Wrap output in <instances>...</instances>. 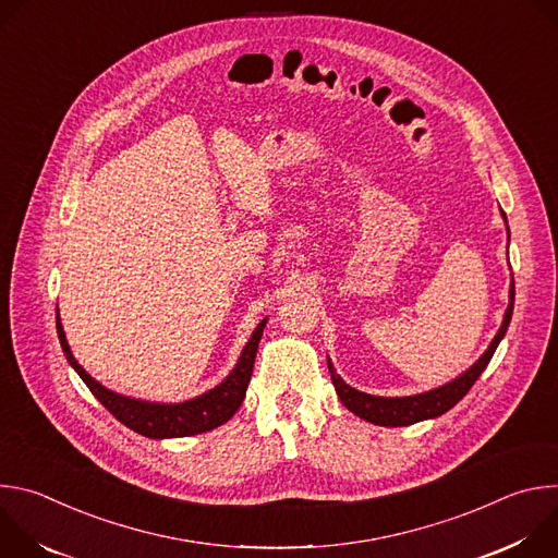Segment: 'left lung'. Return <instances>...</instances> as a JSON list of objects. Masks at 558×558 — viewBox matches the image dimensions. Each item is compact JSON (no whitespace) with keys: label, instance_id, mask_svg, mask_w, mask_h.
Segmentation results:
<instances>
[{"label":"left lung","instance_id":"1","mask_svg":"<svg viewBox=\"0 0 558 558\" xmlns=\"http://www.w3.org/2000/svg\"><path fill=\"white\" fill-rule=\"evenodd\" d=\"M504 220L506 214L501 211ZM506 229H508V241H510V227L506 220ZM512 308H514V278L510 282V300H508V308L504 313V323L497 331V336L493 338V342L488 344V349L484 351V355L476 360L470 368H465L463 373H459L454 379L446 381L444 386H437L433 390L426 392H417V395H404V397H379V395H368L362 392L353 386H349L336 371L333 362L327 357L329 362V373L336 386V392L340 397V402L357 417H362L364 422H371L375 426H411L424 420H435L444 413H448L459 400H463V395L472 388V384L480 379V375L484 373V368L488 366V362L493 360L499 342L504 340L508 325L512 320Z\"/></svg>","mask_w":558,"mask_h":558}]
</instances>
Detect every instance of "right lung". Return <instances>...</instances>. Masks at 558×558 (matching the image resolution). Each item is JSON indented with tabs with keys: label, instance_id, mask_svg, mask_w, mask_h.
<instances>
[{
	"label": "right lung",
	"instance_id": "1",
	"mask_svg": "<svg viewBox=\"0 0 558 558\" xmlns=\"http://www.w3.org/2000/svg\"><path fill=\"white\" fill-rule=\"evenodd\" d=\"M267 325L265 320L258 323L254 329L250 342L245 344L241 357H238L231 373L216 384L214 388L205 390L203 395L192 397V400L179 402V404H163V402H147L136 400V397L121 395L117 390L106 388L101 381H97L82 364H78L70 351V344L65 340V331L61 327V317L57 308V333L63 349V355L68 364L78 373L86 381V386L93 390L97 400L130 430L149 437V439H177V437H192L207 430H214L229 422L233 413L241 409L245 392L254 373L256 351L263 338V329Z\"/></svg>",
	"mask_w": 558,
	"mask_h": 558
}]
</instances>
